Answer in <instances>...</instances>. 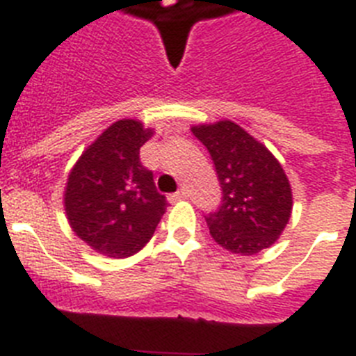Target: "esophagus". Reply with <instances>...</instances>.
I'll use <instances>...</instances> for the list:
<instances>
[{
  "label": "esophagus",
  "mask_w": 356,
  "mask_h": 356,
  "mask_svg": "<svg viewBox=\"0 0 356 356\" xmlns=\"http://www.w3.org/2000/svg\"><path fill=\"white\" fill-rule=\"evenodd\" d=\"M185 197H187L185 188H180L178 193H175V194H171V196H169V201H171V203H176V201H181V200H185Z\"/></svg>",
  "instance_id": "34e87169"
}]
</instances>
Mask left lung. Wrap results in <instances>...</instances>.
<instances>
[{
  "instance_id": "8db88e82",
  "label": "left lung",
  "mask_w": 356,
  "mask_h": 356,
  "mask_svg": "<svg viewBox=\"0 0 356 356\" xmlns=\"http://www.w3.org/2000/svg\"><path fill=\"white\" fill-rule=\"evenodd\" d=\"M209 149L221 185V205L205 216L213 241L237 254L275 244L292 212L287 175L273 153L232 121L193 127Z\"/></svg>"
}]
</instances>
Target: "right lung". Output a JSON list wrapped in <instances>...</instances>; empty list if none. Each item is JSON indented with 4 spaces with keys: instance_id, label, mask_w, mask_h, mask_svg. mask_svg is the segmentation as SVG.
I'll return each mask as SVG.
<instances>
[{
    "instance_id": "obj_1",
    "label": "right lung",
    "mask_w": 356,
    "mask_h": 356,
    "mask_svg": "<svg viewBox=\"0 0 356 356\" xmlns=\"http://www.w3.org/2000/svg\"><path fill=\"white\" fill-rule=\"evenodd\" d=\"M151 135L135 119L115 121L69 172L64 194L69 225L97 253L112 259L135 254L149 242L165 212L168 200L139 156Z\"/></svg>"
}]
</instances>
